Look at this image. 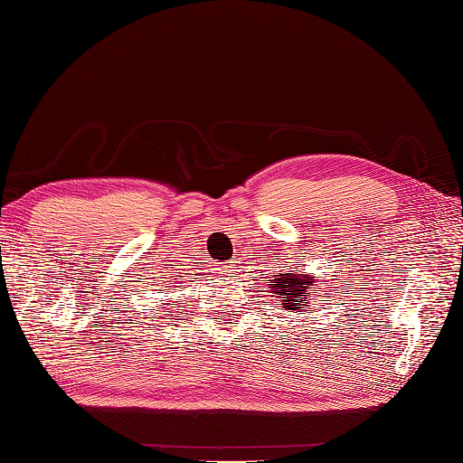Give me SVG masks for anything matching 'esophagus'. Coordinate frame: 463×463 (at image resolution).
<instances>
[{"instance_id":"obj_1","label":"esophagus","mask_w":463,"mask_h":463,"mask_svg":"<svg viewBox=\"0 0 463 463\" xmlns=\"http://www.w3.org/2000/svg\"><path fill=\"white\" fill-rule=\"evenodd\" d=\"M232 271H237V269H234L232 263H224V265H218V268H216V273H222V276H229V273H232Z\"/></svg>"}]
</instances>
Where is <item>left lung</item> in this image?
Returning <instances> with one entry per match:
<instances>
[{
    "label": "left lung",
    "mask_w": 463,
    "mask_h": 463,
    "mask_svg": "<svg viewBox=\"0 0 463 463\" xmlns=\"http://www.w3.org/2000/svg\"><path fill=\"white\" fill-rule=\"evenodd\" d=\"M268 284L273 288V292L279 294L281 298H286L284 307L288 310H298L304 307L310 300L308 289L312 286V281L304 278V273H281V278L276 279H268Z\"/></svg>",
    "instance_id": "1"
}]
</instances>
